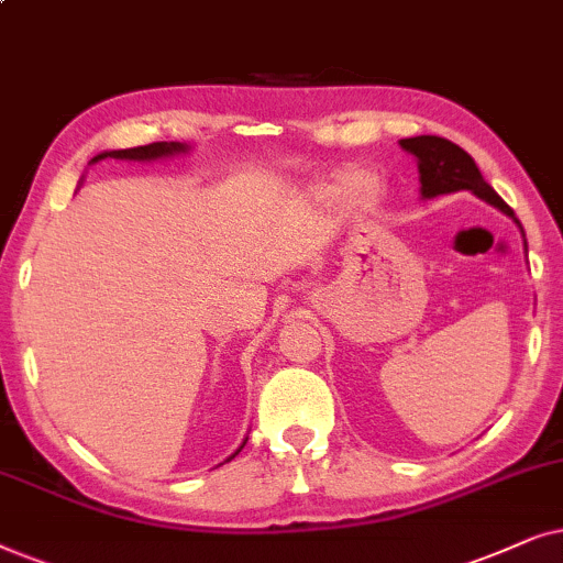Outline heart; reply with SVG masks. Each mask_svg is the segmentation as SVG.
Returning <instances> with one entry per match:
<instances>
[{
  "label": "heart",
  "mask_w": 563,
  "mask_h": 563,
  "mask_svg": "<svg viewBox=\"0 0 563 563\" xmlns=\"http://www.w3.org/2000/svg\"><path fill=\"white\" fill-rule=\"evenodd\" d=\"M371 190H373V187H368V185H363V187H360V195H363V198H368V195H371Z\"/></svg>",
  "instance_id": "heart-1"
}]
</instances>
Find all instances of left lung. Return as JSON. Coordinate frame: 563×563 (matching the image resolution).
Here are the masks:
<instances>
[{
	"instance_id": "1",
	"label": "left lung",
	"mask_w": 563,
	"mask_h": 563,
	"mask_svg": "<svg viewBox=\"0 0 563 563\" xmlns=\"http://www.w3.org/2000/svg\"><path fill=\"white\" fill-rule=\"evenodd\" d=\"M401 148H407L409 154L417 156L419 183H422L424 198L471 190L482 200H486V203L497 206L499 211H505L515 219L512 208L494 192V187L478 172L476 162L459 144L440 136H415L401 139Z\"/></svg>"
}]
</instances>
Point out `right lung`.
I'll return each mask as SVG.
<instances>
[{
    "label": "right lung",
    "mask_w": 563,
    "mask_h": 563,
    "mask_svg": "<svg viewBox=\"0 0 563 563\" xmlns=\"http://www.w3.org/2000/svg\"><path fill=\"white\" fill-rule=\"evenodd\" d=\"M177 152H185L183 144H177V141H154V144L148 146H133V148H120V152H104V154H97L92 162H100L104 156H112V159H131V162H148V159H159V156H169V154H177ZM239 455V451L234 453ZM231 455V459H234Z\"/></svg>",
    "instance_id": "add662e5"
}]
</instances>
